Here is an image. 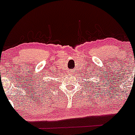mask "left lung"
Wrapping results in <instances>:
<instances>
[{
    "instance_id": "obj_1",
    "label": "left lung",
    "mask_w": 135,
    "mask_h": 135,
    "mask_svg": "<svg viewBox=\"0 0 135 135\" xmlns=\"http://www.w3.org/2000/svg\"><path fill=\"white\" fill-rule=\"evenodd\" d=\"M88 79V77H87V79Z\"/></svg>"
}]
</instances>
